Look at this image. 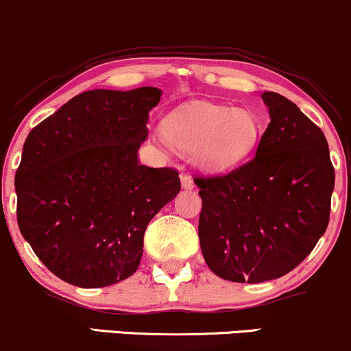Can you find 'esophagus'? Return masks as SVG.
<instances>
[{
    "mask_svg": "<svg viewBox=\"0 0 351 351\" xmlns=\"http://www.w3.org/2000/svg\"><path fill=\"white\" fill-rule=\"evenodd\" d=\"M180 184H182V187L187 189V190L195 187V184H193V179L189 174H180Z\"/></svg>",
    "mask_w": 351,
    "mask_h": 351,
    "instance_id": "esophagus-1",
    "label": "esophagus"
}]
</instances>
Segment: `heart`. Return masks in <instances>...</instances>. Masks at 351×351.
I'll list each match as a JSON object with an SVG mask.
<instances>
[{"instance_id":"heart-1","label":"heart","mask_w":351,"mask_h":351,"mask_svg":"<svg viewBox=\"0 0 351 351\" xmlns=\"http://www.w3.org/2000/svg\"><path fill=\"white\" fill-rule=\"evenodd\" d=\"M161 141L193 153L206 169H224L244 159L261 136V123L250 110L193 104L164 120Z\"/></svg>"}]
</instances>
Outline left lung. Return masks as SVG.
<instances>
[{
    "mask_svg": "<svg viewBox=\"0 0 351 351\" xmlns=\"http://www.w3.org/2000/svg\"><path fill=\"white\" fill-rule=\"evenodd\" d=\"M255 156L221 176L195 177L198 237L219 278L261 283L300 265L326 232L335 171L322 130L276 93Z\"/></svg>",
    "mask_w": 351,
    "mask_h": 351,
    "instance_id": "obj_1",
    "label": "left lung"
}]
</instances>
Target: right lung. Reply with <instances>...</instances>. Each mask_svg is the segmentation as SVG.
<instances>
[{"mask_svg": "<svg viewBox=\"0 0 351 351\" xmlns=\"http://www.w3.org/2000/svg\"><path fill=\"white\" fill-rule=\"evenodd\" d=\"M161 89H94L32 128L16 171L17 224L66 283L102 288L132 276L154 215L180 192L179 172L138 162Z\"/></svg>", "mask_w": 351, "mask_h": 351, "instance_id": "add662e5", "label": "right lung"}]
</instances>
